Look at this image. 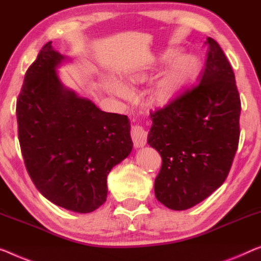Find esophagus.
<instances>
[{"label":"esophagus","mask_w":261,"mask_h":261,"mask_svg":"<svg viewBox=\"0 0 261 261\" xmlns=\"http://www.w3.org/2000/svg\"><path fill=\"white\" fill-rule=\"evenodd\" d=\"M131 137L136 147H143L146 144L147 132L139 124H135L131 127Z\"/></svg>","instance_id":"esophagus-1"}]
</instances>
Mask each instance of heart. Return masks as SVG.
I'll return each instance as SVG.
<instances>
[{
  "label": "heart",
  "mask_w": 261,
  "mask_h": 261,
  "mask_svg": "<svg viewBox=\"0 0 261 261\" xmlns=\"http://www.w3.org/2000/svg\"><path fill=\"white\" fill-rule=\"evenodd\" d=\"M174 63L172 64V62ZM171 64L151 83L149 100L153 106L166 107L179 97L199 71V62L196 57H181L179 50L170 49L158 57L159 65ZM151 71H131L126 80L131 83H142L150 79ZM111 88L118 96H126L129 90L118 82H111Z\"/></svg>",
  "instance_id": "obj_1"
}]
</instances>
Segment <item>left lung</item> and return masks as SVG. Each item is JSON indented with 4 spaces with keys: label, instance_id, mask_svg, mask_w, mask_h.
I'll return each instance as SVG.
<instances>
[{
    "label": "left lung",
    "instance_id": "left-lung-1",
    "mask_svg": "<svg viewBox=\"0 0 261 261\" xmlns=\"http://www.w3.org/2000/svg\"><path fill=\"white\" fill-rule=\"evenodd\" d=\"M200 83L164 109L151 112L147 144L163 164L154 180L158 201L182 211L221 186L239 142L240 97L220 45L208 37Z\"/></svg>",
    "mask_w": 261,
    "mask_h": 261
}]
</instances>
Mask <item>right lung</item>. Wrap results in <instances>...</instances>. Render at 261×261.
Here are the masks:
<instances>
[{"mask_svg": "<svg viewBox=\"0 0 261 261\" xmlns=\"http://www.w3.org/2000/svg\"><path fill=\"white\" fill-rule=\"evenodd\" d=\"M70 61L43 45L16 104L18 141L31 180L46 199L89 213L107 200L111 169L131 153L130 120L104 112L65 87L57 73Z\"/></svg>", "mask_w": 261, "mask_h": 261, "instance_id": "right-lung-1", "label": "right lung"}]
</instances>
